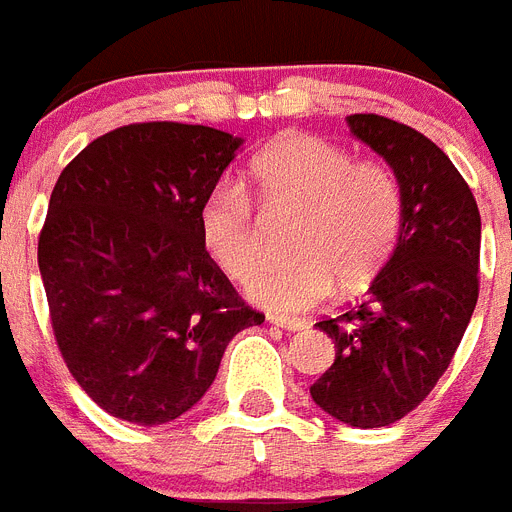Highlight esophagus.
I'll use <instances>...</instances> for the list:
<instances>
[{
	"label": "esophagus",
	"mask_w": 512,
	"mask_h": 512,
	"mask_svg": "<svg viewBox=\"0 0 512 512\" xmlns=\"http://www.w3.org/2000/svg\"><path fill=\"white\" fill-rule=\"evenodd\" d=\"M268 320H270V325H276V328H283V330H304V328H307V325H304L302 320H296V317L270 315Z\"/></svg>",
	"instance_id": "34e87169"
}]
</instances>
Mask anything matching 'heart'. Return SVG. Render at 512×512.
<instances>
[{
	"label": "heart",
	"mask_w": 512,
	"mask_h": 512,
	"mask_svg": "<svg viewBox=\"0 0 512 512\" xmlns=\"http://www.w3.org/2000/svg\"><path fill=\"white\" fill-rule=\"evenodd\" d=\"M249 179L270 205H302L291 231L294 255L260 257L263 236L242 184L218 182L197 208V236L205 255L229 278H242L244 294L260 307L299 312L322 302L336 281L354 291L375 276L393 252L403 221L401 184L388 166L354 161L325 137L286 132L265 145Z\"/></svg>",
	"instance_id": "b5f03b06"
}]
</instances>
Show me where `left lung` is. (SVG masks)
<instances>
[{"label":"left lung","instance_id":"8db88e82","mask_svg":"<svg viewBox=\"0 0 512 512\" xmlns=\"http://www.w3.org/2000/svg\"><path fill=\"white\" fill-rule=\"evenodd\" d=\"M401 184L403 221L367 302L315 325L336 362L309 388L349 427H388L414 411L448 369L479 296L482 218L463 176L422 132L377 114L346 117Z\"/></svg>","mask_w":512,"mask_h":512}]
</instances>
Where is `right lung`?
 <instances>
[{
  "label": "right lung",
  "mask_w": 512,
  "mask_h": 512,
  "mask_svg": "<svg viewBox=\"0 0 512 512\" xmlns=\"http://www.w3.org/2000/svg\"><path fill=\"white\" fill-rule=\"evenodd\" d=\"M242 145L203 124H130L54 184L38 239L51 328L80 388L122 422L179 419L231 338L265 320L197 236V208Z\"/></svg>",
  "instance_id": "add662e5"
}]
</instances>
